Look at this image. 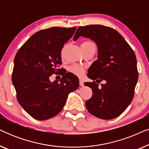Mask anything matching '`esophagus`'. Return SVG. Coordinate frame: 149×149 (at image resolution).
I'll return each mask as SVG.
<instances>
[{
    "instance_id": "34e87169",
    "label": "esophagus",
    "mask_w": 149,
    "mask_h": 149,
    "mask_svg": "<svg viewBox=\"0 0 149 149\" xmlns=\"http://www.w3.org/2000/svg\"><path fill=\"white\" fill-rule=\"evenodd\" d=\"M79 85H80V86L81 87H83V85H84V83H83V81L82 79H80V80H79Z\"/></svg>"
}]
</instances>
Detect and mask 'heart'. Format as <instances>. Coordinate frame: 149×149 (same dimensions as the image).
<instances>
[{"label":"heart","mask_w":149,"mask_h":149,"mask_svg":"<svg viewBox=\"0 0 149 149\" xmlns=\"http://www.w3.org/2000/svg\"><path fill=\"white\" fill-rule=\"evenodd\" d=\"M82 47H90V46H95V45L93 42L91 41H85L83 42L82 45ZM69 70L72 73L74 74H76L77 76L81 77L84 73V68L83 66H79V65H73V66H70Z\"/></svg>","instance_id":"1"}]
</instances>
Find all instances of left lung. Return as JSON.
<instances>
[{
    "instance_id": "1",
    "label": "left lung",
    "mask_w": 149,
    "mask_h": 149,
    "mask_svg": "<svg viewBox=\"0 0 149 149\" xmlns=\"http://www.w3.org/2000/svg\"><path fill=\"white\" fill-rule=\"evenodd\" d=\"M90 38L97 46V60L88 70L87 77L94 81L84 84L92 89L85 102L87 111L95 117L112 119L122 114L133 100L138 79L137 60L134 51L113 28L102 25L80 26L73 40Z\"/></svg>"
}]
</instances>
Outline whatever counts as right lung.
<instances>
[{
    "label": "right lung",
    "mask_w": 149,
    "mask_h": 149,
    "mask_svg": "<svg viewBox=\"0 0 149 149\" xmlns=\"http://www.w3.org/2000/svg\"><path fill=\"white\" fill-rule=\"evenodd\" d=\"M77 28L52 27L34 34L19 49L14 59L12 83L18 102L34 118L42 121L58 115L68 95L79 87V79L63 73L61 52ZM60 73V82L49 77Z\"/></svg>",
    "instance_id": "add662e5"
}]
</instances>
